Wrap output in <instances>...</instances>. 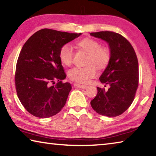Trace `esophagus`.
<instances>
[{"mask_svg":"<svg viewBox=\"0 0 156 156\" xmlns=\"http://www.w3.org/2000/svg\"><path fill=\"white\" fill-rule=\"evenodd\" d=\"M74 86L76 87L79 88V89H86V88H87V85H83V84H77V83L74 84Z\"/></svg>","mask_w":156,"mask_h":156,"instance_id":"esophagus-1","label":"esophagus"}]
</instances>
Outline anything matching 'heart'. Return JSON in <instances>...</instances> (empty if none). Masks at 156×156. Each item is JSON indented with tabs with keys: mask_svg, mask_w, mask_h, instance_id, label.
Segmentation results:
<instances>
[{
	"mask_svg": "<svg viewBox=\"0 0 156 156\" xmlns=\"http://www.w3.org/2000/svg\"><path fill=\"white\" fill-rule=\"evenodd\" d=\"M82 49L88 53L86 67H76L68 71V76L76 83L85 84L97 74V68L106 67L111 59V52L109 48L101 47L98 41L94 39L86 38L78 43ZM74 51L70 44H65L59 51V58L63 65L69 66L72 64ZM95 64L96 65H94Z\"/></svg>",
	"mask_w": 156,
	"mask_h": 156,
	"instance_id": "heart-1",
	"label": "heart"
}]
</instances>
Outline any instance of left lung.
I'll return each mask as SVG.
<instances>
[{"mask_svg":"<svg viewBox=\"0 0 156 156\" xmlns=\"http://www.w3.org/2000/svg\"><path fill=\"white\" fill-rule=\"evenodd\" d=\"M90 35L106 41L111 52L110 61L100 77L109 88L97 87L91 105L100 115L115 117L125 112L135 98L139 82L138 58L131 43L119 34L105 31Z\"/></svg>","mask_w":156,"mask_h":156,"instance_id":"left-lung-1","label":"left lung"}]
</instances>
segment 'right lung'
Listing matches in <instances>:
<instances>
[{
	"label": "right lung",
	"mask_w": 156,
	"mask_h": 156,
	"mask_svg": "<svg viewBox=\"0 0 156 156\" xmlns=\"http://www.w3.org/2000/svg\"><path fill=\"white\" fill-rule=\"evenodd\" d=\"M80 35L43 29L24 44L16 63L15 86L21 104L31 115L49 118L65 106L72 85L62 82L66 73L59 51Z\"/></svg>",
	"instance_id": "add662e5"
}]
</instances>
